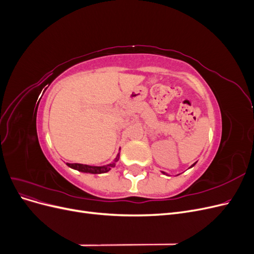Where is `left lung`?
<instances>
[{
  "instance_id": "obj_1",
  "label": "left lung",
  "mask_w": 254,
  "mask_h": 254,
  "mask_svg": "<svg viewBox=\"0 0 254 254\" xmlns=\"http://www.w3.org/2000/svg\"><path fill=\"white\" fill-rule=\"evenodd\" d=\"M195 164H196V163H194V164H193V165H191V166H190V167H193V166H194V165H195ZM162 173H163V174H165V173H164V172H162Z\"/></svg>"
}]
</instances>
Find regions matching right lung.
<instances>
[{
    "instance_id": "obj_1",
    "label": "right lung",
    "mask_w": 254,
    "mask_h": 254,
    "mask_svg": "<svg viewBox=\"0 0 254 254\" xmlns=\"http://www.w3.org/2000/svg\"><path fill=\"white\" fill-rule=\"evenodd\" d=\"M120 158V153L114 159V161L110 164H107L104 166H92V165H86V164H79V163H66L68 167L73 168V170H77L82 173H90V174H103L109 172L112 167L115 166V162H118Z\"/></svg>"
}]
</instances>
